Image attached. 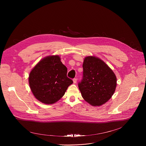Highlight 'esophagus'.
<instances>
[{"mask_svg":"<svg viewBox=\"0 0 146 146\" xmlns=\"http://www.w3.org/2000/svg\"><path fill=\"white\" fill-rule=\"evenodd\" d=\"M73 81L74 84H76V83L77 82V78H74V79L73 80Z\"/></svg>","mask_w":146,"mask_h":146,"instance_id":"1","label":"esophagus"}]
</instances>
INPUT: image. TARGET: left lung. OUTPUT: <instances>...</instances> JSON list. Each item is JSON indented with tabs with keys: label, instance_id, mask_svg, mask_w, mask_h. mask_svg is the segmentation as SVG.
Returning <instances> with one entry per match:
<instances>
[{
	"label": "left lung",
	"instance_id": "1",
	"mask_svg": "<svg viewBox=\"0 0 146 146\" xmlns=\"http://www.w3.org/2000/svg\"><path fill=\"white\" fill-rule=\"evenodd\" d=\"M82 68L83 78L78 84L82 97L91 106H102L115 91L116 76L105 62L95 56H86Z\"/></svg>",
	"mask_w": 146,
	"mask_h": 146
}]
</instances>
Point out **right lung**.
<instances>
[{"mask_svg": "<svg viewBox=\"0 0 146 146\" xmlns=\"http://www.w3.org/2000/svg\"><path fill=\"white\" fill-rule=\"evenodd\" d=\"M67 68L59 55H49L41 59L29 75L31 90L40 102L51 105L65 95L73 81L67 77Z\"/></svg>", "mask_w": 146, "mask_h": 146, "instance_id": "right-lung-1", "label": "right lung"}]
</instances>
